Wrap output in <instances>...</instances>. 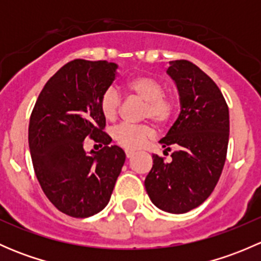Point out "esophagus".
<instances>
[{"label":"esophagus","instance_id":"1","mask_svg":"<svg viewBox=\"0 0 261 261\" xmlns=\"http://www.w3.org/2000/svg\"><path fill=\"white\" fill-rule=\"evenodd\" d=\"M125 152H126V156H127V158H133L134 155H135V152L131 151V150H126Z\"/></svg>","mask_w":261,"mask_h":261}]
</instances>
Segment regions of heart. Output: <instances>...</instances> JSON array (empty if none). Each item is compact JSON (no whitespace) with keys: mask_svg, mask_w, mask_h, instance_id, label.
Listing matches in <instances>:
<instances>
[{"mask_svg":"<svg viewBox=\"0 0 261 261\" xmlns=\"http://www.w3.org/2000/svg\"><path fill=\"white\" fill-rule=\"evenodd\" d=\"M126 91L144 102L141 117L151 120L159 126H164L172 120L175 111V101L170 94L164 93V87L156 78L150 75H136L125 83ZM120 97L114 89L103 92L99 99V111L102 117L109 122L117 118ZM154 131L149 125H123L117 126L112 133V138L121 147L126 150L140 149Z\"/></svg>","mask_w":261,"mask_h":261,"instance_id":"obj_1","label":"heart"}]
</instances>
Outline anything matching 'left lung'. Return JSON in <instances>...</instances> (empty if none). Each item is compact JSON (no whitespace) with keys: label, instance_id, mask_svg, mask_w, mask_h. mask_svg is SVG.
<instances>
[{"label":"left lung","instance_id":"obj_1","mask_svg":"<svg viewBox=\"0 0 261 261\" xmlns=\"http://www.w3.org/2000/svg\"><path fill=\"white\" fill-rule=\"evenodd\" d=\"M167 74L179 94L180 114L159 141L172 160L152 155L145 189L162 211L186 213L203 203L215 189L227 154L228 107L208 75L188 60L169 62Z\"/></svg>","mask_w":261,"mask_h":261}]
</instances>
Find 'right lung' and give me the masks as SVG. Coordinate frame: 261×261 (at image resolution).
Listing matches in <instances>:
<instances>
[{
	"label": "right lung",
	"mask_w": 261,
	"mask_h": 261,
	"mask_svg": "<svg viewBox=\"0 0 261 261\" xmlns=\"http://www.w3.org/2000/svg\"><path fill=\"white\" fill-rule=\"evenodd\" d=\"M117 68L106 60L68 63L46 82L31 114L29 146L36 178L49 201L72 217H89L107 206L125 163V151L109 146L99 111ZM87 137L104 147L88 154Z\"/></svg>",
	"instance_id": "obj_1"
}]
</instances>
